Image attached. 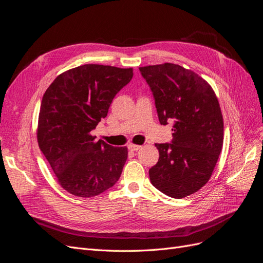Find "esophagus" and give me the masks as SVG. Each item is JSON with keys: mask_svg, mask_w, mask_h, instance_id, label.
I'll list each match as a JSON object with an SVG mask.
<instances>
[{"mask_svg": "<svg viewBox=\"0 0 263 263\" xmlns=\"http://www.w3.org/2000/svg\"><path fill=\"white\" fill-rule=\"evenodd\" d=\"M140 147H141V146H139V145H134V144H129V145H128V149H129L130 151H136V150L140 149Z\"/></svg>", "mask_w": 263, "mask_h": 263, "instance_id": "34e87169", "label": "esophagus"}]
</instances>
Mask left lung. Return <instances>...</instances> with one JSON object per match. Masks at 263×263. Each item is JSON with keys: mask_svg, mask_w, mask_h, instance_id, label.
<instances>
[{"mask_svg": "<svg viewBox=\"0 0 263 263\" xmlns=\"http://www.w3.org/2000/svg\"><path fill=\"white\" fill-rule=\"evenodd\" d=\"M153 91L161 125L173 121L171 144H156L159 160L149 170L153 185L173 198L197 192L209 182L224 141L216 94L194 71L174 63L139 68Z\"/></svg>", "mask_w": 263, "mask_h": 263, "instance_id": "1", "label": "left lung"}]
</instances>
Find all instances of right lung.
Wrapping results in <instances>:
<instances>
[{"instance_id": "right-lung-1", "label": "right lung", "mask_w": 263, "mask_h": 263, "mask_svg": "<svg viewBox=\"0 0 263 263\" xmlns=\"http://www.w3.org/2000/svg\"><path fill=\"white\" fill-rule=\"evenodd\" d=\"M133 74L132 68L83 65L59 74L46 90L38 117V146L70 194L97 196L121 177L128 150L97 141L91 132L106 117L115 95Z\"/></svg>"}]
</instances>
